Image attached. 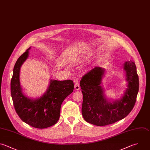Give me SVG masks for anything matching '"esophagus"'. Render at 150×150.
Here are the masks:
<instances>
[{
  "label": "esophagus",
  "mask_w": 150,
  "mask_h": 150,
  "mask_svg": "<svg viewBox=\"0 0 150 150\" xmlns=\"http://www.w3.org/2000/svg\"><path fill=\"white\" fill-rule=\"evenodd\" d=\"M74 88L75 90H79L80 89V84L78 82H76L74 84Z\"/></svg>",
  "instance_id": "34e87169"
}]
</instances>
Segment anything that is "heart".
<instances>
[{"mask_svg":"<svg viewBox=\"0 0 150 150\" xmlns=\"http://www.w3.org/2000/svg\"><path fill=\"white\" fill-rule=\"evenodd\" d=\"M94 54V52L92 51H88L85 53H83L81 54H80L78 56V59H88L93 56Z\"/></svg>","mask_w":150,"mask_h":150,"instance_id":"1","label":"heart"}]
</instances>
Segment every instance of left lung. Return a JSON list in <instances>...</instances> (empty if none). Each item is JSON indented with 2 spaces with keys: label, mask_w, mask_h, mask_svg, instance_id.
Listing matches in <instances>:
<instances>
[{
  "label": "left lung",
  "mask_w": 150,
  "mask_h": 150,
  "mask_svg": "<svg viewBox=\"0 0 150 150\" xmlns=\"http://www.w3.org/2000/svg\"><path fill=\"white\" fill-rule=\"evenodd\" d=\"M123 70L127 87L117 100L105 94L101 84L104 68L95 67L82 77L80 83L83 96L81 112L87 122L97 126L109 125L123 119L132 110L139 90L138 76L133 62H125Z\"/></svg>",
  "instance_id": "left-lung-1"
}]
</instances>
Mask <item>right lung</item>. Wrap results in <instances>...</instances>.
Here are the masks:
<instances>
[{"instance_id": "1", "label": "right lung", "mask_w": 150, "mask_h": 150, "mask_svg": "<svg viewBox=\"0 0 150 150\" xmlns=\"http://www.w3.org/2000/svg\"><path fill=\"white\" fill-rule=\"evenodd\" d=\"M30 47L16 62L11 83V96L15 110L21 119L30 126L46 128L59 120L61 105L74 89L71 80L58 81L50 79L46 92L40 97L32 98L23 91L20 83L21 68L29 57Z\"/></svg>"}]
</instances>
